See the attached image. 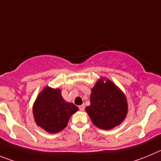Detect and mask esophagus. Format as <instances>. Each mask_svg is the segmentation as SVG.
<instances>
[{
    "mask_svg": "<svg viewBox=\"0 0 161 161\" xmlns=\"http://www.w3.org/2000/svg\"><path fill=\"white\" fill-rule=\"evenodd\" d=\"M79 110L83 111L84 109H85V105L82 104V105H81V106H79Z\"/></svg>",
    "mask_w": 161,
    "mask_h": 161,
    "instance_id": "34e87169",
    "label": "esophagus"
}]
</instances>
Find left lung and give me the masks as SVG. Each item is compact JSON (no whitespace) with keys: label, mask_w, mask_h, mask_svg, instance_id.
Listing matches in <instances>:
<instances>
[{"label":"left lung","mask_w":161,"mask_h":161,"mask_svg":"<svg viewBox=\"0 0 161 161\" xmlns=\"http://www.w3.org/2000/svg\"><path fill=\"white\" fill-rule=\"evenodd\" d=\"M125 94L111 81L98 80L91 94V105L86 108L93 124L110 130L122 122L127 114Z\"/></svg>","instance_id":"1"}]
</instances>
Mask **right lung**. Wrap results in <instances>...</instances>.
<instances>
[{
    "instance_id": "1",
    "label": "right lung",
    "mask_w": 161,
    "mask_h": 161,
    "mask_svg": "<svg viewBox=\"0 0 161 161\" xmlns=\"http://www.w3.org/2000/svg\"><path fill=\"white\" fill-rule=\"evenodd\" d=\"M78 109L73 103L64 101L59 90L46 87L37 97L33 114L39 126L48 133H55L65 128L70 117Z\"/></svg>"
}]
</instances>
